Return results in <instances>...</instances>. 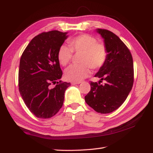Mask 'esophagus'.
Listing matches in <instances>:
<instances>
[{
    "label": "esophagus",
    "mask_w": 153,
    "mask_h": 153,
    "mask_svg": "<svg viewBox=\"0 0 153 153\" xmlns=\"http://www.w3.org/2000/svg\"><path fill=\"white\" fill-rule=\"evenodd\" d=\"M80 83H81V82H75V81H72V82H71V84L72 85H76V84H80Z\"/></svg>",
    "instance_id": "obj_1"
}]
</instances>
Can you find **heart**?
I'll return each mask as SVG.
<instances>
[{"mask_svg":"<svg viewBox=\"0 0 153 153\" xmlns=\"http://www.w3.org/2000/svg\"><path fill=\"white\" fill-rule=\"evenodd\" d=\"M69 46L62 45L57 53L61 65L66 66L72 60L73 52L82 53L78 65H73L65 70V77L70 81L80 82L91 74V68L98 69L104 65L107 59V50L105 45L89 34H81L69 41Z\"/></svg>","mask_w":153,"mask_h":153,"instance_id":"obj_1","label":"heart"}]
</instances>
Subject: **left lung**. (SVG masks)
<instances>
[{"label":"left lung","instance_id":"8db88e82","mask_svg":"<svg viewBox=\"0 0 153 153\" xmlns=\"http://www.w3.org/2000/svg\"><path fill=\"white\" fill-rule=\"evenodd\" d=\"M104 39L107 59L94 77L99 82H90L91 90L85 97L86 102L100 113H109L123 104L134 83L133 59L130 51L117 35L111 31L97 29ZM105 80L102 85L100 82Z\"/></svg>","mask_w":153,"mask_h":153}]
</instances>
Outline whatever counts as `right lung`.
Wrapping results in <instances>:
<instances>
[{
	"label": "right lung",
	"instance_id": "right-lung-1",
	"mask_svg": "<svg viewBox=\"0 0 153 153\" xmlns=\"http://www.w3.org/2000/svg\"><path fill=\"white\" fill-rule=\"evenodd\" d=\"M67 32L53 30L35 36L23 53L19 69V90L25 105L36 117L48 119L62 107L70 83L57 82L63 72L57 58ZM56 83L54 88L51 85Z\"/></svg>",
	"mask_w": 153,
	"mask_h": 153
}]
</instances>
